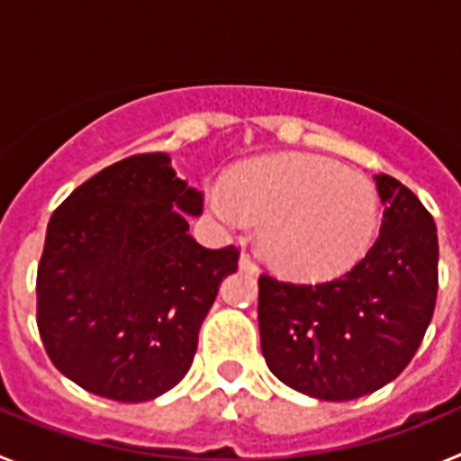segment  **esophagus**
<instances>
[{
    "instance_id": "34e87169",
    "label": "esophagus",
    "mask_w": 461,
    "mask_h": 461,
    "mask_svg": "<svg viewBox=\"0 0 461 461\" xmlns=\"http://www.w3.org/2000/svg\"><path fill=\"white\" fill-rule=\"evenodd\" d=\"M240 270H244V272H258V267H256L254 258H251L249 254H242V256H240Z\"/></svg>"
}]
</instances>
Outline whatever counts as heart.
I'll use <instances>...</instances> for the list:
<instances>
[{
  "label": "heart",
  "mask_w": 461,
  "mask_h": 461,
  "mask_svg": "<svg viewBox=\"0 0 461 461\" xmlns=\"http://www.w3.org/2000/svg\"><path fill=\"white\" fill-rule=\"evenodd\" d=\"M221 221H263L260 249L295 279H332L365 258L381 226L372 182L319 154H275L240 166L210 191Z\"/></svg>",
  "instance_id": "b5f03b06"
}]
</instances>
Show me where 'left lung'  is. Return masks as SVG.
<instances>
[{"label":"left lung","mask_w":461,"mask_h":461,"mask_svg":"<svg viewBox=\"0 0 461 461\" xmlns=\"http://www.w3.org/2000/svg\"><path fill=\"white\" fill-rule=\"evenodd\" d=\"M381 233L346 275L323 284L258 279L260 351L288 388L348 402L394 381L427 332L438 291L437 226L418 195L374 175Z\"/></svg>","instance_id":"left-lung-1"}]
</instances>
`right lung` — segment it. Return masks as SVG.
Wrapping results in <instances>:
<instances>
[{
    "label": "right lung",
    "instance_id": "1",
    "mask_svg": "<svg viewBox=\"0 0 461 461\" xmlns=\"http://www.w3.org/2000/svg\"><path fill=\"white\" fill-rule=\"evenodd\" d=\"M185 211L198 217L203 194L152 152L108 166L52 212L36 325L52 365L87 393L136 404L189 372L240 251L195 242Z\"/></svg>",
    "mask_w": 461,
    "mask_h": 461
}]
</instances>
